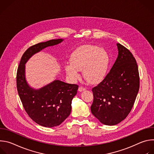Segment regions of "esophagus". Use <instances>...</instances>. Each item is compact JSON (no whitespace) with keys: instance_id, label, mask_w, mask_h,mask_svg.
Listing matches in <instances>:
<instances>
[{"instance_id":"1","label":"esophagus","mask_w":154,"mask_h":154,"mask_svg":"<svg viewBox=\"0 0 154 154\" xmlns=\"http://www.w3.org/2000/svg\"><path fill=\"white\" fill-rule=\"evenodd\" d=\"M85 90H86L85 88H84L83 86H80V87L79 88V91H80V92L83 91H85Z\"/></svg>"}]
</instances>
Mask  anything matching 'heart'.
<instances>
[{
    "label": "heart",
    "mask_w": 154,
    "mask_h": 154,
    "mask_svg": "<svg viewBox=\"0 0 154 154\" xmlns=\"http://www.w3.org/2000/svg\"><path fill=\"white\" fill-rule=\"evenodd\" d=\"M71 63L64 66V69L69 79L75 82L80 77L79 71L82 70L85 79L90 83H97L105 77L109 63V57L103 48L97 46L83 45L71 55Z\"/></svg>",
    "instance_id": "obj_1"
}]
</instances>
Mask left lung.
<instances>
[{
  "label": "left lung",
  "instance_id": "1",
  "mask_svg": "<svg viewBox=\"0 0 154 154\" xmlns=\"http://www.w3.org/2000/svg\"><path fill=\"white\" fill-rule=\"evenodd\" d=\"M118 58L105 79L93 88L92 114L107 125L123 121L132 108L140 88L135 58L128 49L117 43Z\"/></svg>",
  "mask_w": 154,
  "mask_h": 154
}]
</instances>
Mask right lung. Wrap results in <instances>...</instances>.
I'll return each mask as SVG.
<instances>
[{
	"label": "right lung",
	"instance_id": "obj_1",
	"mask_svg": "<svg viewBox=\"0 0 154 154\" xmlns=\"http://www.w3.org/2000/svg\"><path fill=\"white\" fill-rule=\"evenodd\" d=\"M63 41L51 39L30 47L22 56L17 71V92L26 112L33 121L46 127L59 125L69 116L79 86L55 80L38 90L33 89L26 81L25 64L34 54Z\"/></svg>",
	"mask_w": 154,
	"mask_h": 154
}]
</instances>
